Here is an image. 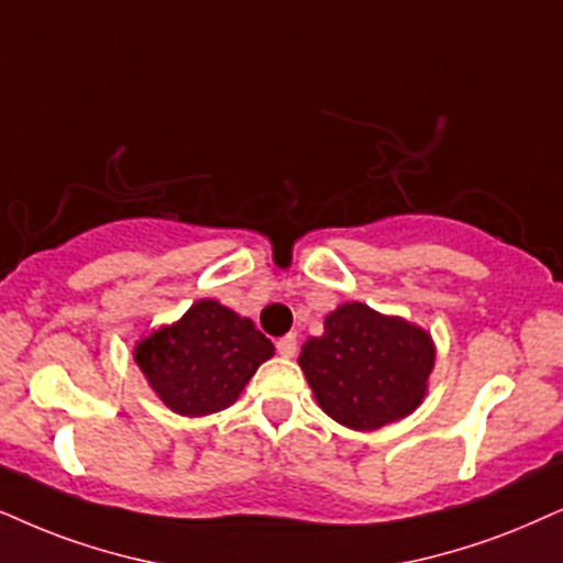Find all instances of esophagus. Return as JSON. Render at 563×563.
Segmentation results:
<instances>
[{
  "label": "esophagus",
  "mask_w": 563,
  "mask_h": 563,
  "mask_svg": "<svg viewBox=\"0 0 563 563\" xmlns=\"http://www.w3.org/2000/svg\"><path fill=\"white\" fill-rule=\"evenodd\" d=\"M298 351V343H296V334H286V338L277 340V353L283 355V358H294Z\"/></svg>",
  "instance_id": "1"
}]
</instances>
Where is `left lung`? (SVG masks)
<instances>
[{
  "label": "left lung",
  "instance_id": "obj_1",
  "mask_svg": "<svg viewBox=\"0 0 563 563\" xmlns=\"http://www.w3.org/2000/svg\"><path fill=\"white\" fill-rule=\"evenodd\" d=\"M437 361L431 334L402 317L351 301L324 319L298 355L319 408L355 431L400 421L423 402Z\"/></svg>",
  "mask_w": 563,
  "mask_h": 563
}]
</instances>
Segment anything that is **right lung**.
Listing matches in <instances>:
<instances>
[{
    "label": "right lung",
    "instance_id": "right-lung-1",
    "mask_svg": "<svg viewBox=\"0 0 563 563\" xmlns=\"http://www.w3.org/2000/svg\"><path fill=\"white\" fill-rule=\"evenodd\" d=\"M275 345L229 306L202 298L179 322L134 345V361L153 393L179 416H210L239 400Z\"/></svg>",
    "mask_w": 563,
    "mask_h": 563
}]
</instances>
